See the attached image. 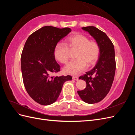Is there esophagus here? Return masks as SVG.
<instances>
[{"mask_svg": "<svg viewBox=\"0 0 135 135\" xmlns=\"http://www.w3.org/2000/svg\"><path fill=\"white\" fill-rule=\"evenodd\" d=\"M73 78V80H78V76H73V78Z\"/></svg>", "mask_w": 135, "mask_h": 135, "instance_id": "34e87169", "label": "esophagus"}]
</instances>
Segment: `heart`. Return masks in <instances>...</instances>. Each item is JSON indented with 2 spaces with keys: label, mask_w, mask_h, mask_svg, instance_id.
<instances>
[{
  "label": "heart",
  "mask_w": 135,
  "mask_h": 135,
  "mask_svg": "<svg viewBox=\"0 0 135 135\" xmlns=\"http://www.w3.org/2000/svg\"><path fill=\"white\" fill-rule=\"evenodd\" d=\"M77 50L75 57L64 68V71L73 75H76L84 70L87 64L92 65L99 59L100 52L99 45L96 42L89 41L86 36L75 34L69 37L66 44L62 42L56 44L54 51L55 59L61 64L67 63L69 57V50Z\"/></svg>",
  "instance_id": "1"
}]
</instances>
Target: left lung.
Here are the masks:
<instances>
[{"label": "left lung", "instance_id": "left-lung-1", "mask_svg": "<svg viewBox=\"0 0 135 135\" xmlns=\"http://www.w3.org/2000/svg\"><path fill=\"white\" fill-rule=\"evenodd\" d=\"M81 28L95 39L100 49L99 58L95 67L79 78L84 80L87 85L83 90L77 92L84 102L92 104L103 100L112 87L116 69L115 51L113 43L105 32L95 26Z\"/></svg>", "mask_w": 135, "mask_h": 135}]
</instances>
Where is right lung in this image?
<instances>
[{
  "label": "right lung",
  "instance_id": "add662e5",
  "mask_svg": "<svg viewBox=\"0 0 135 135\" xmlns=\"http://www.w3.org/2000/svg\"><path fill=\"white\" fill-rule=\"evenodd\" d=\"M71 31L46 26L31 34L23 48L21 62L23 84L27 92L36 103L51 105L57 100L64 83L70 75L52 76L60 71L54 55L55 47Z\"/></svg>",
  "mask_w": 135,
  "mask_h": 135
}]
</instances>
